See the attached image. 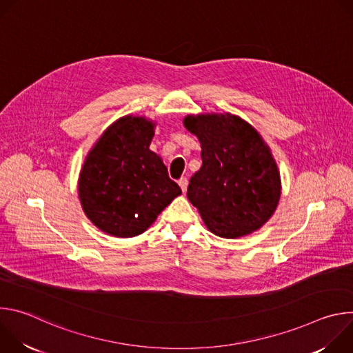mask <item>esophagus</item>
Returning <instances> with one entry per match:
<instances>
[{"label": "esophagus", "mask_w": 353, "mask_h": 353, "mask_svg": "<svg viewBox=\"0 0 353 353\" xmlns=\"http://www.w3.org/2000/svg\"><path fill=\"white\" fill-rule=\"evenodd\" d=\"M179 185H180L181 191L184 192V191L187 190V185H188V180H187V177H181V179H179Z\"/></svg>", "instance_id": "34e87169"}]
</instances>
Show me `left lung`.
Returning <instances> with one entry per match:
<instances>
[{"label": "left lung", "mask_w": 353, "mask_h": 353, "mask_svg": "<svg viewBox=\"0 0 353 353\" xmlns=\"http://www.w3.org/2000/svg\"><path fill=\"white\" fill-rule=\"evenodd\" d=\"M184 125L203 149L187 196L207 228L225 239L260 229L281 196L278 168L260 134L228 113L187 116Z\"/></svg>", "instance_id": "left-lung-1"}]
</instances>
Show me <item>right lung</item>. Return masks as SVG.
I'll return each instance as SVG.
<instances>
[{"instance_id": "obj_1", "label": "right lung", "mask_w": 353, "mask_h": 353, "mask_svg": "<svg viewBox=\"0 0 353 353\" xmlns=\"http://www.w3.org/2000/svg\"><path fill=\"white\" fill-rule=\"evenodd\" d=\"M152 137V121L125 116L103 132L83 163L78 184L82 208L108 234H141L181 194L149 149Z\"/></svg>"}]
</instances>
